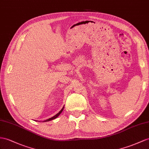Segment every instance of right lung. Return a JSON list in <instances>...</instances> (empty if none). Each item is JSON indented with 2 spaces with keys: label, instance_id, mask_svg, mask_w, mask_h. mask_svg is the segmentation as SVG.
Returning a JSON list of instances; mask_svg holds the SVG:
<instances>
[{
  "label": "right lung",
  "instance_id": "right-lung-1",
  "mask_svg": "<svg viewBox=\"0 0 149 149\" xmlns=\"http://www.w3.org/2000/svg\"><path fill=\"white\" fill-rule=\"evenodd\" d=\"M63 108H64V106H63V107L62 108V109H61L60 111L58 113H57L56 114H55V116H53V117H52V118H48V119H47V120H46L43 121V122H47V121H51V120H54V119H55V118H56L57 117H58V116L60 115V114H61V113L62 112V111L63 110Z\"/></svg>",
  "mask_w": 149,
  "mask_h": 149
}]
</instances>
